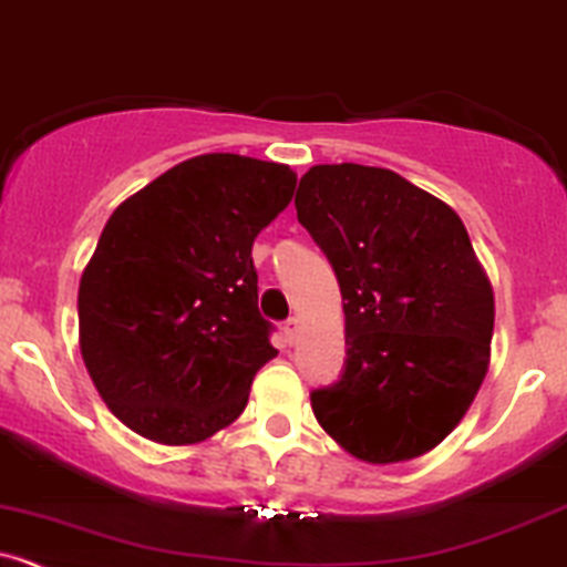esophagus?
I'll list each match as a JSON object with an SVG mask.
<instances>
[{"label": "esophagus", "mask_w": 567, "mask_h": 567, "mask_svg": "<svg viewBox=\"0 0 567 567\" xmlns=\"http://www.w3.org/2000/svg\"><path fill=\"white\" fill-rule=\"evenodd\" d=\"M299 333H301V320L290 318L288 323H285V337H288L290 342H296V339H299Z\"/></svg>", "instance_id": "1"}]
</instances>
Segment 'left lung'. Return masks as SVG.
I'll use <instances>...</instances> for the list:
<instances>
[{
	"mask_svg": "<svg viewBox=\"0 0 567 567\" xmlns=\"http://www.w3.org/2000/svg\"><path fill=\"white\" fill-rule=\"evenodd\" d=\"M299 223L337 274L344 372L312 391L318 424L367 464L424 456L486 378L494 293L449 204L389 168L315 165Z\"/></svg>",
	"mask_w": 567,
	"mask_h": 567,
	"instance_id": "obj_1",
	"label": "left lung"
}]
</instances>
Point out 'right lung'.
I'll return each mask as SVG.
<instances>
[{"label": "right lung", "mask_w": 567, "mask_h": 567, "mask_svg": "<svg viewBox=\"0 0 567 567\" xmlns=\"http://www.w3.org/2000/svg\"><path fill=\"white\" fill-rule=\"evenodd\" d=\"M293 189L288 165L217 152L174 165L111 214L81 274L79 339L94 389L135 434L193 445L244 413L277 355L252 241Z\"/></svg>", "instance_id": "add662e5"}]
</instances>
